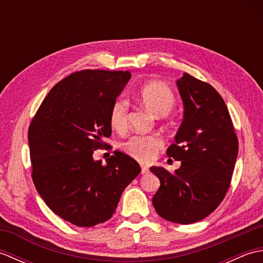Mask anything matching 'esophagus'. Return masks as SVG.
Listing matches in <instances>:
<instances>
[{
	"label": "esophagus",
	"mask_w": 263,
	"mask_h": 263,
	"mask_svg": "<svg viewBox=\"0 0 263 263\" xmlns=\"http://www.w3.org/2000/svg\"><path fill=\"white\" fill-rule=\"evenodd\" d=\"M149 173V167L141 165V174H148Z\"/></svg>",
	"instance_id": "34e87169"
}]
</instances>
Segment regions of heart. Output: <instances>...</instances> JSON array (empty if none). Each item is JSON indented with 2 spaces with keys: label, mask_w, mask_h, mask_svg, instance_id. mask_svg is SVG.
<instances>
[{
  "label": "heart",
  "mask_w": 263,
  "mask_h": 263,
  "mask_svg": "<svg viewBox=\"0 0 263 263\" xmlns=\"http://www.w3.org/2000/svg\"><path fill=\"white\" fill-rule=\"evenodd\" d=\"M140 104L156 116L168 115L176 104L175 95L165 83L154 81L143 85L138 91ZM130 104L124 97H117L109 109V124L117 132H123L128 124ZM163 148V141L155 135H137L121 143L122 152L141 163L150 161Z\"/></svg>",
  "instance_id": "obj_1"
}]
</instances>
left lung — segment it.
I'll return each mask as SVG.
<instances>
[{"mask_svg":"<svg viewBox=\"0 0 263 263\" xmlns=\"http://www.w3.org/2000/svg\"><path fill=\"white\" fill-rule=\"evenodd\" d=\"M184 120L167 156L181 161L175 174L150 167L160 186L153 204L164 219L187 225L202 220L231 186L238 139L224 99L209 83L189 73L177 80Z\"/></svg>","mask_w":263,"mask_h":263,"instance_id":"left-lung-1","label":"left lung"}]
</instances>
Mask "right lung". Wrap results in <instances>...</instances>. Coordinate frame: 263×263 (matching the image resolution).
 Returning <instances> with one entry per match:
<instances>
[{
    "mask_svg": "<svg viewBox=\"0 0 263 263\" xmlns=\"http://www.w3.org/2000/svg\"><path fill=\"white\" fill-rule=\"evenodd\" d=\"M130 78L128 71L73 72L51 89L28 128L32 182L54 214L76 226L108 220L141 172L121 152L106 165L92 159L107 146L110 106Z\"/></svg>",
    "mask_w": 263,
    "mask_h": 263,
    "instance_id": "1",
    "label": "right lung"
}]
</instances>
